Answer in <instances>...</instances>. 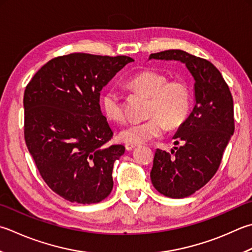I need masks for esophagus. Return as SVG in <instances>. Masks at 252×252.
<instances>
[{
  "label": "esophagus",
  "mask_w": 252,
  "mask_h": 252,
  "mask_svg": "<svg viewBox=\"0 0 252 252\" xmlns=\"http://www.w3.org/2000/svg\"><path fill=\"white\" fill-rule=\"evenodd\" d=\"M136 145H133V144H126V151H132L133 149H135Z\"/></svg>",
  "instance_id": "1"
}]
</instances>
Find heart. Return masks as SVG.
<instances>
[{"label": "heart", "instance_id": "1", "mask_svg": "<svg viewBox=\"0 0 252 252\" xmlns=\"http://www.w3.org/2000/svg\"><path fill=\"white\" fill-rule=\"evenodd\" d=\"M133 90L150 98L146 116L149 119L132 122L119 132L120 141L127 144H143L165 134L167 126L177 129L187 119L191 108V94L188 84L181 80L167 82L164 74L143 71L127 81ZM103 112L108 119L122 122L126 112L121 96L116 91H107L101 98Z\"/></svg>", "mask_w": 252, "mask_h": 252}]
</instances>
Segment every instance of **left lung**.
Instances as JSON below:
<instances>
[{
  "instance_id": "8db88e82",
  "label": "left lung",
  "mask_w": 252,
  "mask_h": 252,
  "mask_svg": "<svg viewBox=\"0 0 252 252\" xmlns=\"http://www.w3.org/2000/svg\"><path fill=\"white\" fill-rule=\"evenodd\" d=\"M151 59L184 63L194 80L195 105L174 136L171 154L156 150L151 180L159 193L181 199L215 175L234 134V101L220 72L210 61L182 50L152 53Z\"/></svg>"
}]
</instances>
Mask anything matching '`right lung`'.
<instances>
[{"instance_id": "1", "label": "right lung", "mask_w": 252, "mask_h": 252, "mask_svg": "<svg viewBox=\"0 0 252 252\" xmlns=\"http://www.w3.org/2000/svg\"><path fill=\"white\" fill-rule=\"evenodd\" d=\"M132 58L71 53L34 74L24 94V134L42 179L70 202L92 204L113 187V164L123 145L102 115L100 91Z\"/></svg>"}]
</instances>
